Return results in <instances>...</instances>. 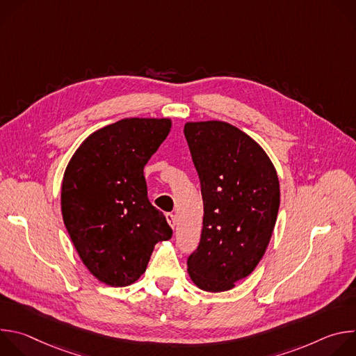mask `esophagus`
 I'll use <instances>...</instances> for the list:
<instances>
[{"instance_id":"34e87169","label":"esophagus","mask_w":356,"mask_h":356,"mask_svg":"<svg viewBox=\"0 0 356 356\" xmlns=\"http://www.w3.org/2000/svg\"><path fill=\"white\" fill-rule=\"evenodd\" d=\"M166 220H168V224L175 229L176 228V218H175V216L172 213H168L166 214Z\"/></svg>"}]
</instances>
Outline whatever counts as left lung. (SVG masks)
Segmentation results:
<instances>
[{"instance_id": "obj_1", "label": "left lung", "mask_w": 356, "mask_h": 356, "mask_svg": "<svg viewBox=\"0 0 356 356\" xmlns=\"http://www.w3.org/2000/svg\"><path fill=\"white\" fill-rule=\"evenodd\" d=\"M184 136L204 206L187 272L201 290L227 291L265 255L280 204L277 173L264 147L228 122H186Z\"/></svg>"}]
</instances>
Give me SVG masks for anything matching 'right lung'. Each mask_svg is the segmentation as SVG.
I'll list each match as a JSON object with an SVG mask.
<instances>
[{"label": "right lung", "instance_id": "add662e5", "mask_svg": "<svg viewBox=\"0 0 356 356\" xmlns=\"http://www.w3.org/2000/svg\"><path fill=\"white\" fill-rule=\"evenodd\" d=\"M170 118H125L90 134L69 161L62 216L88 272L125 287L146 270L158 242L172 238L147 200L143 168L166 139Z\"/></svg>", "mask_w": 356, "mask_h": 356}]
</instances>
